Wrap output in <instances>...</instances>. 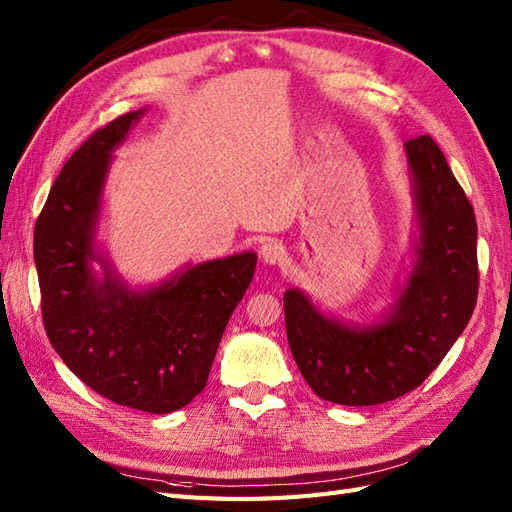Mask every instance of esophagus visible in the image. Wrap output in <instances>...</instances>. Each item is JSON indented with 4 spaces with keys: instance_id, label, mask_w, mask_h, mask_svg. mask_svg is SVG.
<instances>
[{
    "instance_id": "esophagus-1",
    "label": "esophagus",
    "mask_w": 512,
    "mask_h": 512,
    "mask_svg": "<svg viewBox=\"0 0 512 512\" xmlns=\"http://www.w3.org/2000/svg\"><path fill=\"white\" fill-rule=\"evenodd\" d=\"M284 254H286V250H284V245L280 241L269 239V241L262 243V247H260V256H262V260L267 262V265H275V262H280L284 258Z\"/></svg>"
}]
</instances>
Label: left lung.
Here are the masks:
<instances>
[{
    "label": "left lung",
    "mask_w": 512,
    "mask_h": 512,
    "mask_svg": "<svg viewBox=\"0 0 512 512\" xmlns=\"http://www.w3.org/2000/svg\"><path fill=\"white\" fill-rule=\"evenodd\" d=\"M421 241L416 265L382 324L352 329L286 290L290 352L312 391L342 406H378L421 386L472 318L478 297L476 218L429 134L406 143Z\"/></svg>",
    "instance_id": "left-lung-1"
}]
</instances>
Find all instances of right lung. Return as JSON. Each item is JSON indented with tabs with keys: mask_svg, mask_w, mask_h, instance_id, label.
Returning a JSON list of instances; mask_svg holds the SVG:
<instances>
[{
	"mask_svg": "<svg viewBox=\"0 0 512 512\" xmlns=\"http://www.w3.org/2000/svg\"><path fill=\"white\" fill-rule=\"evenodd\" d=\"M143 111L98 128L55 179L34 228L46 335L76 378L119 406L175 412L205 389L230 314L250 286L256 254L190 267L147 292L91 262L111 151Z\"/></svg>",
	"mask_w": 512,
	"mask_h": 512,
	"instance_id": "add662e5",
	"label": "right lung"
}]
</instances>
